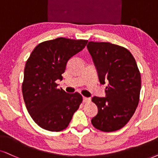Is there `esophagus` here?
Here are the masks:
<instances>
[{"label": "esophagus", "instance_id": "esophagus-1", "mask_svg": "<svg viewBox=\"0 0 158 158\" xmlns=\"http://www.w3.org/2000/svg\"><path fill=\"white\" fill-rule=\"evenodd\" d=\"M89 101H90V98H87V97H83L84 103H88Z\"/></svg>", "mask_w": 158, "mask_h": 158}]
</instances>
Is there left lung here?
<instances>
[{
  "instance_id": "obj_1",
  "label": "left lung",
  "mask_w": 158,
  "mask_h": 158,
  "mask_svg": "<svg viewBox=\"0 0 158 158\" xmlns=\"http://www.w3.org/2000/svg\"><path fill=\"white\" fill-rule=\"evenodd\" d=\"M97 69L101 84L109 83L105 98L94 96L97 115L91 123L103 132L118 131L128 123L139 105L141 73L126 48L109 42L89 41L87 45Z\"/></svg>"
}]
</instances>
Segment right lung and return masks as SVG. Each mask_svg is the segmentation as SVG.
<instances>
[{"mask_svg": "<svg viewBox=\"0 0 158 158\" xmlns=\"http://www.w3.org/2000/svg\"><path fill=\"white\" fill-rule=\"evenodd\" d=\"M87 40L57 38L38 44L26 62L22 91L27 111L43 129L60 131L69 126L82 102L79 93L57 88L68 61L82 50Z\"/></svg>", "mask_w": 158, "mask_h": 158, "instance_id": "obj_1", "label": "right lung"}]
</instances>
